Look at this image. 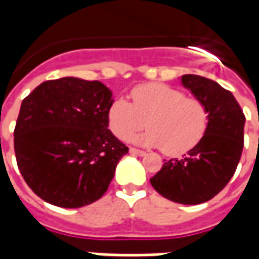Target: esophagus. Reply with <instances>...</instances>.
<instances>
[{
  "mask_svg": "<svg viewBox=\"0 0 259 259\" xmlns=\"http://www.w3.org/2000/svg\"><path fill=\"white\" fill-rule=\"evenodd\" d=\"M129 151L130 154H133V155H139V157H144V155H146V152L141 151V150H137V148H130Z\"/></svg>",
  "mask_w": 259,
  "mask_h": 259,
  "instance_id": "34e87169",
  "label": "esophagus"
}]
</instances>
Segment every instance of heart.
Wrapping results in <instances>:
<instances>
[{"instance_id": "b5f03b06", "label": "heart", "mask_w": 259, "mask_h": 259, "mask_svg": "<svg viewBox=\"0 0 259 259\" xmlns=\"http://www.w3.org/2000/svg\"><path fill=\"white\" fill-rule=\"evenodd\" d=\"M132 102L113 100L108 109V124L119 140H129L136 132L150 130L135 137V143L162 148L168 155H180L195 147L204 137L209 112L198 98L163 83H146L135 87Z\"/></svg>"}]
</instances>
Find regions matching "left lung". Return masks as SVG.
Listing matches in <instances>:
<instances>
[{
  "label": "left lung",
  "instance_id": "left-lung-1",
  "mask_svg": "<svg viewBox=\"0 0 259 259\" xmlns=\"http://www.w3.org/2000/svg\"><path fill=\"white\" fill-rule=\"evenodd\" d=\"M182 84L205 104L209 122L204 137L182 159H169L152 176V187L179 204L211 200L236 172L244 146L245 116L233 94L217 81L183 74Z\"/></svg>",
  "mask_w": 259,
  "mask_h": 259
}]
</instances>
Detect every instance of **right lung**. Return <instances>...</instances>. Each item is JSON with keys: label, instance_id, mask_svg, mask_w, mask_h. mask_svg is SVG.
Returning a JSON list of instances; mask_svg holds the SVG:
<instances>
[{"label": "right lung", "instance_id": "right-lung-1", "mask_svg": "<svg viewBox=\"0 0 259 259\" xmlns=\"http://www.w3.org/2000/svg\"><path fill=\"white\" fill-rule=\"evenodd\" d=\"M112 91L101 81L62 77L37 85L20 105L16 162L40 198L62 208L105 194L129 148L108 129Z\"/></svg>", "mask_w": 259, "mask_h": 259}]
</instances>
